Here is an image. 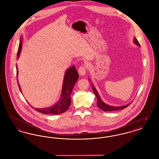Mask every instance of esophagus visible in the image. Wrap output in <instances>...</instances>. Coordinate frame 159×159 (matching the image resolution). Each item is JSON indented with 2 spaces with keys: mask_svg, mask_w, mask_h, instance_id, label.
I'll use <instances>...</instances> for the list:
<instances>
[{
  "mask_svg": "<svg viewBox=\"0 0 159 159\" xmlns=\"http://www.w3.org/2000/svg\"><path fill=\"white\" fill-rule=\"evenodd\" d=\"M78 72L80 76H84L86 73V66L85 65L80 66L78 70Z\"/></svg>",
  "mask_w": 159,
  "mask_h": 159,
  "instance_id": "obj_1",
  "label": "esophagus"
}]
</instances>
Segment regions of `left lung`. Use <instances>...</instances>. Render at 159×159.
Masks as SVG:
<instances>
[{
    "label": "left lung",
    "mask_w": 159,
    "mask_h": 159,
    "mask_svg": "<svg viewBox=\"0 0 159 159\" xmlns=\"http://www.w3.org/2000/svg\"><path fill=\"white\" fill-rule=\"evenodd\" d=\"M134 43L135 44H136V45L139 46H140V45L138 41V40L136 39V38L135 37L134 39ZM89 82H90V83H91V86H92V90L93 91L94 93L95 94L96 97H97V104L98 107L100 109H101L102 110H103L104 111H117V110H122L123 108H126L127 107H128L129 105H130L132 102H130V103H129L128 104H126V105H124V106H109L108 104H107L106 103H105L99 96V95L98 93V92L97 91L96 88L94 87L93 84H92V82H91L90 79H89Z\"/></svg>",
    "instance_id": "8db88e82"
}]
</instances>
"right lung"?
I'll return each instance as SVG.
<instances>
[{
    "instance_id": "1",
    "label": "right lung",
    "mask_w": 159,
    "mask_h": 159,
    "mask_svg": "<svg viewBox=\"0 0 159 159\" xmlns=\"http://www.w3.org/2000/svg\"><path fill=\"white\" fill-rule=\"evenodd\" d=\"M22 38H21L19 49L17 54V58L18 59L21 49H22ZM18 71L16 66V76L18 77ZM79 78V74L76 70L75 66H73L68 68L65 72L64 79H63V83H62V88L61 93L60 99V100L55 103L53 106L51 107H49L47 108H34L36 110H37L39 112L43 114H60L63 113L65 111H66L68 110L69 107L71 104V98H70V94L73 89V87ZM17 82L18 84L19 89L22 92L20 86L18 81L17 78ZM33 107L32 106H31Z\"/></svg>"
}]
</instances>
